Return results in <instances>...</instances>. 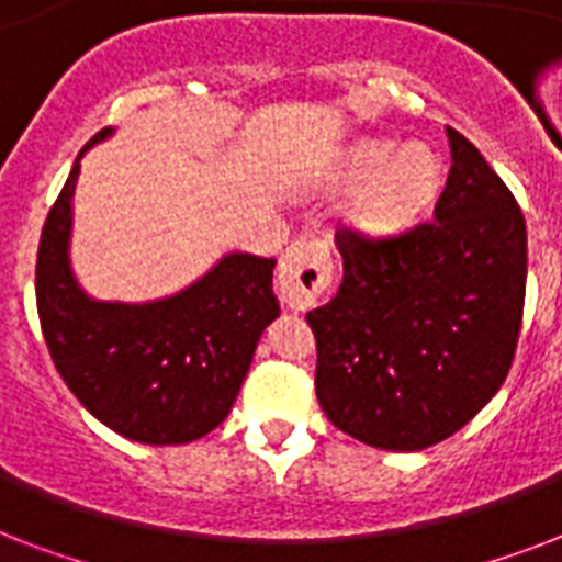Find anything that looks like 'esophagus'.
<instances>
[{"label":"esophagus","mask_w":562,"mask_h":562,"mask_svg":"<svg viewBox=\"0 0 562 562\" xmlns=\"http://www.w3.org/2000/svg\"><path fill=\"white\" fill-rule=\"evenodd\" d=\"M333 282V254L321 238H300L282 254L280 297L289 308H308Z\"/></svg>","instance_id":"1"}]
</instances>
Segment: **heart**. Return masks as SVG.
I'll list each match as a JSON object with an SVG mask.
<instances>
[{
    "label": "heart",
    "instance_id": "b5f03b06",
    "mask_svg": "<svg viewBox=\"0 0 562 562\" xmlns=\"http://www.w3.org/2000/svg\"><path fill=\"white\" fill-rule=\"evenodd\" d=\"M443 180V160L431 145H400L391 136H359L335 154L324 189L347 192L350 221L368 236H393L428 210Z\"/></svg>",
    "mask_w": 562,
    "mask_h": 562
}]
</instances>
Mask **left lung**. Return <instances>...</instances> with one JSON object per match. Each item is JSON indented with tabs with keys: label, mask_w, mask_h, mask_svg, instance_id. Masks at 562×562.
<instances>
[{
	"label": "left lung",
	"mask_w": 562,
	"mask_h": 562,
	"mask_svg": "<svg viewBox=\"0 0 562 562\" xmlns=\"http://www.w3.org/2000/svg\"><path fill=\"white\" fill-rule=\"evenodd\" d=\"M446 136L452 169L435 221L384 241L338 229L341 289L306 315L321 408L387 452H419L467 426L507 379L522 326V210L467 136Z\"/></svg>",
	"instance_id": "obj_1"
}]
</instances>
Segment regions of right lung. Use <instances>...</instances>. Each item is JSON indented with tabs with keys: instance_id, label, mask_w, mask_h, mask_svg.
<instances>
[{
	"instance_id": "1",
	"label": "right lung",
	"mask_w": 562,
	"mask_h": 562,
	"mask_svg": "<svg viewBox=\"0 0 562 562\" xmlns=\"http://www.w3.org/2000/svg\"><path fill=\"white\" fill-rule=\"evenodd\" d=\"M83 145L48 212L37 250V312L57 373L92 417L148 446L192 443L218 428L245 382L265 326L280 315L277 259L229 250L169 297L125 303L83 291L72 271L75 183Z\"/></svg>"
}]
</instances>
